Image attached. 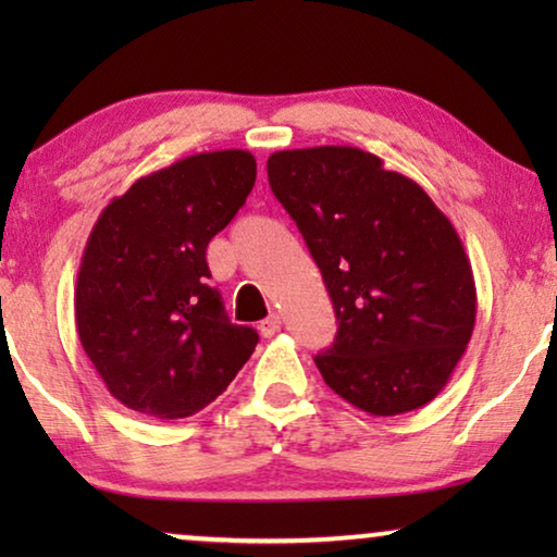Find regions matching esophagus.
Instances as JSON below:
<instances>
[{
	"label": "esophagus",
	"instance_id": "34e87169",
	"mask_svg": "<svg viewBox=\"0 0 557 557\" xmlns=\"http://www.w3.org/2000/svg\"><path fill=\"white\" fill-rule=\"evenodd\" d=\"M258 332L263 334V337H273V334L281 332V317L278 314H271L265 317L261 324H258Z\"/></svg>",
	"mask_w": 557,
	"mask_h": 557
}]
</instances>
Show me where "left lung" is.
<instances>
[{
	"label": "left lung",
	"mask_w": 557,
	"mask_h": 557,
	"mask_svg": "<svg viewBox=\"0 0 557 557\" xmlns=\"http://www.w3.org/2000/svg\"><path fill=\"white\" fill-rule=\"evenodd\" d=\"M265 166L337 314V337L314 357L324 383L370 416L431 403L476 319L474 273L451 220L418 182L357 147L284 149Z\"/></svg>",
	"instance_id": "obj_1"
}]
</instances>
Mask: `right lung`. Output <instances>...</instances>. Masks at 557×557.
Instances as JSON below:
<instances>
[{"mask_svg": "<svg viewBox=\"0 0 557 557\" xmlns=\"http://www.w3.org/2000/svg\"><path fill=\"white\" fill-rule=\"evenodd\" d=\"M256 185L246 149L202 151L106 205L75 281V326L109 393L149 418H187L231 385L258 345L208 286V243Z\"/></svg>", "mask_w": 557, "mask_h": 557, "instance_id": "right-lung-1", "label": "right lung"}]
</instances>
